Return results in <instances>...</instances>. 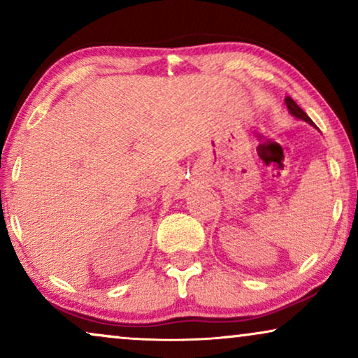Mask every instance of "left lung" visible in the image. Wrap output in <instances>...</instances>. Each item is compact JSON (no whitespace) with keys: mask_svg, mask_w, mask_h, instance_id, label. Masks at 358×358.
<instances>
[{"mask_svg":"<svg viewBox=\"0 0 358 358\" xmlns=\"http://www.w3.org/2000/svg\"><path fill=\"white\" fill-rule=\"evenodd\" d=\"M285 104H287L288 110H290V114H292V115H295L296 119H301V120H305L306 124H310V125H315V122H313V120L310 119V117L306 115V112H305V110L300 109V106H298L296 102L292 99V97H285Z\"/></svg>","mask_w":358,"mask_h":358,"instance_id":"obj_1","label":"left lung"}]
</instances>
